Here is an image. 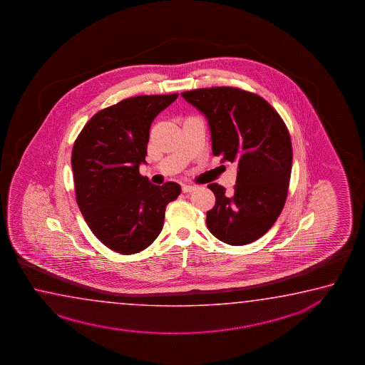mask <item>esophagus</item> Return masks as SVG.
I'll list each match as a JSON object with an SVG mask.
<instances>
[{
	"instance_id": "34e87169",
	"label": "esophagus",
	"mask_w": 365,
	"mask_h": 365,
	"mask_svg": "<svg viewBox=\"0 0 365 365\" xmlns=\"http://www.w3.org/2000/svg\"><path fill=\"white\" fill-rule=\"evenodd\" d=\"M194 189H195V186L192 185H182V187H181L182 192H192Z\"/></svg>"
}]
</instances>
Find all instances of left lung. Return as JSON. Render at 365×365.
Here are the masks:
<instances>
[{
    "instance_id": "obj_1",
    "label": "left lung",
    "mask_w": 365,
    "mask_h": 365,
    "mask_svg": "<svg viewBox=\"0 0 365 365\" xmlns=\"http://www.w3.org/2000/svg\"><path fill=\"white\" fill-rule=\"evenodd\" d=\"M206 115L213 155L238 166L232 192L216 182L207 227L221 242L252 243L270 230L284 207L291 179L289 131L265 99L238 87H207L181 93Z\"/></svg>"
}]
</instances>
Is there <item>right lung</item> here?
<instances>
[{"mask_svg": "<svg viewBox=\"0 0 365 365\" xmlns=\"http://www.w3.org/2000/svg\"><path fill=\"white\" fill-rule=\"evenodd\" d=\"M179 93L141 95L100 110L72 150L76 200L93 235L109 250L133 255L152 245L179 184L153 185L139 173L153 120Z\"/></svg>", "mask_w": 365, "mask_h": 365, "instance_id": "1", "label": "right lung"}]
</instances>
